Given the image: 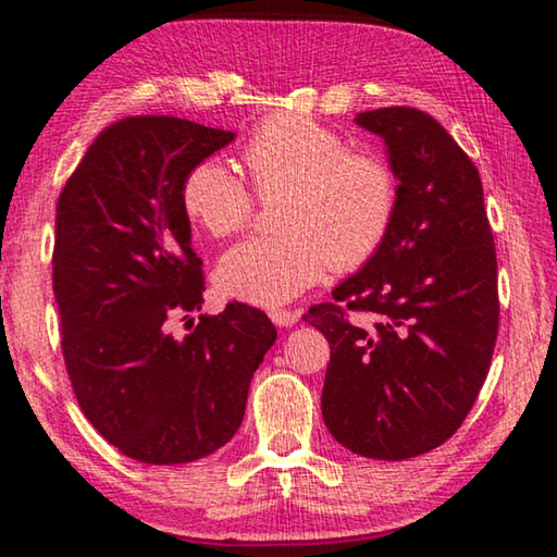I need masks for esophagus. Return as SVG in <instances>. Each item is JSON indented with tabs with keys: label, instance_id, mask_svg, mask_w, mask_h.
<instances>
[{
	"label": "esophagus",
	"instance_id": "34e87169",
	"mask_svg": "<svg viewBox=\"0 0 557 557\" xmlns=\"http://www.w3.org/2000/svg\"><path fill=\"white\" fill-rule=\"evenodd\" d=\"M270 319H272V324L285 326V329L287 326H295L299 322V317L295 312H289V309H272Z\"/></svg>",
	"mask_w": 557,
	"mask_h": 557
}]
</instances>
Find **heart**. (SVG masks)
I'll return each instance as SVG.
<instances>
[{
    "mask_svg": "<svg viewBox=\"0 0 557 557\" xmlns=\"http://www.w3.org/2000/svg\"><path fill=\"white\" fill-rule=\"evenodd\" d=\"M243 162L260 199L280 201L277 235H256L231 248L215 270L225 297L277 307L317 285L329 265H366L388 235L398 184L381 157L351 152L336 129L305 115H277L252 132ZM188 219L225 238L243 231L256 196L221 159L194 164L182 182Z\"/></svg>",
    "mask_w": 557,
    "mask_h": 557,
    "instance_id": "obj_1",
    "label": "heart"
}]
</instances>
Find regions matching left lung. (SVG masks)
<instances>
[{"instance_id":"obj_1","label":"left lung","mask_w":557,"mask_h":557,"mask_svg":"<svg viewBox=\"0 0 557 557\" xmlns=\"http://www.w3.org/2000/svg\"><path fill=\"white\" fill-rule=\"evenodd\" d=\"M356 122L388 147L395 219L305 322L332 346L329 432L354 455L400 461L455 435L482 391L498 332L496 248L476 166L435 117L381 108Z\"/></svg>"}]
</instances>
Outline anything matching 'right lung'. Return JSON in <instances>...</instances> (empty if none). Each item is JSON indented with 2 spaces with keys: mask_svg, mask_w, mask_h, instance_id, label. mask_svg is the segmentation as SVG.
<instances>
[{
  "mask_svg": "<svg viewBox=\"0 0 557 557\" xmlns=\"http://www.w3.org/2000/svg\"><path fill=\"white\" fill-rule=\"evenodd\" d=\"M233 132L169 115L112 122L55 206L53 295L75 400L102 437L145 465H186L238 432L277 329L231 301L184 338L174 317L203 305L182 182Z\"/></svg>",
  "mask_w": 557,
  "mask_h": 557,
  "instance_id": "obj_1",
  "label": "right lung"
}]
</instances>
